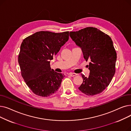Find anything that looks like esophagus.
Wrapping results in <instances>:
<instances>
[{
    "mask_svg": "<svg viewBox=\"0 0 131 131\" xmlns=\"http://www.w3.org/2000/svg\"><path fill=\"white\" fill-rule=\"evenodd\" d=\"M69 75H70L71 77H75V76H76V75H77V74L76 73H70Z\"/></svg>",
    "mask_w": 131,
    "mask_h": 131,
    "instance_id": "1",
    "label": "esophagus"
}]
</instances>
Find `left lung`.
Returning <instances> with one entry per match:
<instances>
[{"instance_id": "1", "label": "left lung", "mask_w": 131, "mask_h": 131, "mask_svg": "<svg viewBox=\"0 0 131 131\" xmlns=\"http://www.w3.org/2000/svg\"><path fill=\"white\" fill-rule=\"evenodd\" d=\"M70 36L81 48L85 60L90 61V75L86 78L81 74L83 81L79 89L87 95L101 93L115 73L117 54L111 38L93 27L70 32Z\"/></svg>"}]
</instances>
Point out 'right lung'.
Wrapping results in <instances>:
<instances>
[{"mask_svg":"<svg viewBox=\"0 0 131 131\" xmlns=\"http://www.w3.org/2000/svg\"><path fill=\"white\" fill-rule=\"evenodd\" d=\"M69 39V32L39 31L25 38L18 61L26 85L35 94L46 97L56 93L65 75L51 69L53 59Z\"/></svg>","mask_w":131,"mask_h":131,"instance_id":"right-lung-1","label":"right lung"}]
</instances>
